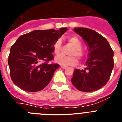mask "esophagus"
I'll list each match as a JSON object with an SVG mask.
<instances>
[{
	"label": "esophagus",
	"mask_w": 122,
	"mask_h": 122,
	"mask_svg": "<svg viewBox=\"0 0 122 122\" xmlns=\"http://www.w3.org/2000/svg\"><path fill=\"white\" fill-rule=\"evenodd\" d=\"M61 68H63V69H66L67 67H66V66H62V65H61Z\"/></svg>",
	"instance_id": "obj_1"
}]
</instances>
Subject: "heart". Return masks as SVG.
<instances>
[{
    "instance_id": "b5f03b06",
    "label": "heart",
    "mask_w": 122,
    "mask_h": 122,
    "mask_svg": "<svg viewBox=\"0 0 122 122\" xmlns=\"http://www.w3.org/2000/svg\"><path fill=\"white\" fill-rule=\"evenodd\" d=\"M68 41L73 47V49L70 52V55L71 56H66L63 55H59L55 58L56 63L61 65L62 66H74L77 63V59L81 60L84 53L82 48V43L80 40L76 36H71L68 38ZM62 48V40H57L53 45V49L55 54L57 55L60 53Z\"/></svg>"
}]
</instances>
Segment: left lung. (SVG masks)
<instances>
[{
  "label": "left lung",
  "mask_w": 122,
  "mask_h": 122,
  "mask_svg": "<svg viewBox=\"0 0 122 122\" xmlns=\"http://www.w3.org/2000/svg\"><path fill=\"white\" fill-rule=\"evenodd\" d=\"M74 31L87 45L89 57L84 70H74L72 84L80 91H96L109 79L114 66V51L107 40L93 30L75 27Z\"/></svg>",
  "instance_id": "left-lung-1"
}]
</instances>
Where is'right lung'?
Segmentation results:
<instances>
[{
  "mask_svg": "<svg viewBox=\"0 0 122 122\" xmlns=\"http://www.w3.org/2000/svg\"><path fill=\"white\" fill-rule=\"evenodd\" d=\"M67 30H36L19 36L11 46L8 63L11 78L20 89L40 91L48 86L59 64H50L53 60V45Z\"/></svg>",
  "mask_w": 122,
  "mask_h": 122,
  "instance_id": "right-lung-1",
  "label": "right lung"
}]
</instances>
